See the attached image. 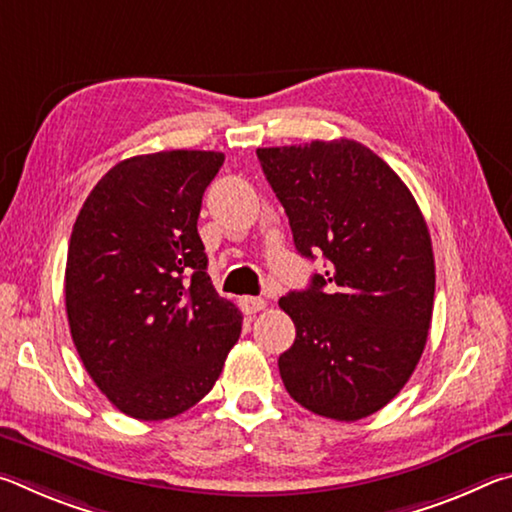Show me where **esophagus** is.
<instances>
[{"label":"esophagus","mask_w":512,"mask_h":512,"mask_svg":"<svg viewBox=\"0 0 512 512\" xmlns=\"http://www.w3.org/2000/svg\"><path fill=\"white\" fill-rule=\"evenodd\" d=\"M241 309H244L246 314H257V311L266 309V300L264 298L246 296V298H241Z\"/></svg>","instance_id":"obj_1"}]
</instances>
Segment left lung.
<instances>
[{
    "label": "left lung",
    "mask_w": 512,
    "mask_h": 512,
    "mask_svg": "<svg viewBox=\"0 0 512 512\" xmlns=\"http://www.w3.org/2000/svg\"><path fill=\"white\" fill-rule=\"evenodd\" d=\"M302 257L327 271L280 307L296 341L280 354L289 395L332 420L368 418L413 375L427 343L436 266L409 187L354 140L257 149Z\"/></svg>",
    "instance_id": "left-lung-1"
}]
</instances>
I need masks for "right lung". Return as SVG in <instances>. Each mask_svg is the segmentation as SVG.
I'll return each instance as SVG.
<instances>
[{
	"label": "right lung",
	"mask_w": 512,
	"mask_h": 512,
	"mask_svg": "<svg viewBox=\"0 0 512 512\" xmlns=\"http://www.w3.org/2000/svg\"><path fill=\"white\" fill-rule=\"evenodd\" d=\"M216 151H160L112 167L76 216L65 307L99 391L135 420H167L212 391L241 334L198 237Z\"/></svg>",
	"instance_id": "obj_1"
}]
</instances>
